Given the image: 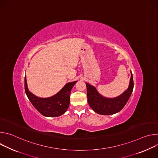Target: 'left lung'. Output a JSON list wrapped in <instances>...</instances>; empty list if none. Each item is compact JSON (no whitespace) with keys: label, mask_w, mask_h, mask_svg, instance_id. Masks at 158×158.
Segmentation results:
<instances>
[{"label":"left lung","mask_w":158,"mask_h":158,"mask_svg":"<svg viewBox=\"0 0 158 158\" xmlns=\"http://www.w3.org/2000/svg\"><path fill=\"white\" fill-rule=\"evenodd\" d=\"M87 87V101L91 107L97 113L102 115L114 114L119 112L129 100L134 87L132 74L130 79L129 86L121 96L114 99H108L101 96L96 89L85 83Z\"/></svg>","instance_id":"8db88e82"}]
</instances>
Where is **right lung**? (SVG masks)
I'll return each instance as SVG.
<instances>
[{
	"label": "right lung",
	"mask_w": 158,
	"mask_h": 158,
	"mask_svg": "<svg viewBox=\"0 0 158 158\" xmlns=\"http://www.w3.org/2000/svg\"><path fill=\"white\" fill-rule=\"evenodd\" d=\"M76 82L77 81L67 83L57 94L51 98H41L29 91L25 76V91L32 104L41 114L47 117H57L63 114L68 109L71 89Z\"/></svg>",
	"instance_id": "obj_1"
}]
</instances>
